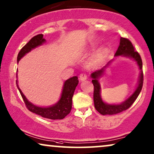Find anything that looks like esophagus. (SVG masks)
Masks as SVG:
<instances>
[{"mask_svg": "<svg viewBox=\"0 0 154 154\" xmlns=\"http://www.w3.org/2000/svg\"><path fill=\"white\" fill-rule=\"evenodd\" d=\"M79 80H80L81 82L85 81V80H86V79H87V75H86V74L82 73V74H81L80 75H79Z\"/></svg>", "mask_w": 154, "mask_h": 154, "instance_id": "34e87169", "label": "esophagus"}]
</instances>
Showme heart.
Here are the masks:
<instances>
[{"label": "heart", "instance_id": "heart-1", "mask_svg": "<svg viewBox=\"0 0 154 154\" xmlns=\"http://www.w3.org/2000/svg\"><path fill=\"white\" fill-rule=\"evenodd\" d=\"M106 52H107V50H106V48L101 49V50L98 51L95 56H94L93 60H92L91 63V65H93L94 63H95L96 62H98V61H99L101 59L103 58V56L106 55Z\"/></svg>", "mask_w": 154, "mask_h": 154}]
</instances>
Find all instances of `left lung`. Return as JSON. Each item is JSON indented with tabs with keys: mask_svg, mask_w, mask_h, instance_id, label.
<instances>
[{
	"mask_svg": "<svg viewBox=\"0 0 154 154\" xmlns=\"http://www.w3.org/2000/svg\"><path fill=\"white\" fill-rule=\"evenodd\" d=\"M119 56L125 57V58H129L132 59L136 62L137 65H138L139 69H140V73H139L138 84L135 89L134 91L128 97L125 101L120 104H109L105 103L103 101L101 95V85H100L99 79L104 75L106 69L107 67L110 66L111 63L115 60V58L110 60L108 62L105 66H103L101 69H98L93 73L91 74V77L92 79V83H93L94 90V107L96 110L101 113V115H115L120 113L124 110L128 109L132 103L135 101L137 98L138 97L139 93H140L143 86V80H144V76H143L142 71V60L140 56L137 51H134V48L131 42L128 38H120V45H119L118 50H117L115 57L118 58Z\"/></svg>",
	"mask_w": 154,
	"mask_h": 154,
	"instance_id": "left-lung-1",
	"label": "left lung"
}]
</instances>
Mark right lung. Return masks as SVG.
<instances>
[{
  "instance_id": "add662e5",
  "label": "right lung",
  "mask_w": 154,
  "mask_h": 154,
  "mask_svg": "<svg viewBox=\"0 0 154 154\" xmlns=\"http://www.w3.org/2000/svg\"><path fill=\"white\" fill-rule=\"evenodd\" d=\"M45 42H46V39L44 38L43 34H38L31 38L29 42L20 50L18 53L17 59V63L20 60V59L25 56L26 53L30 52L31 51L36 47L42 46ZM17 82L18 81L16 80L17 89H19L20 93L29 110L38 115V116H41L43 118L51 119V120H61L67 116L71 111L72 96L75 88L79 83V80L77 76H74L71 78L67 79L63 85L62 94H61L59 101L54 105L48 106V107H40V106L34 105L30 101H29L27 98L22 93L21 89H20Z\"/></svg>"
}]
</instances>
